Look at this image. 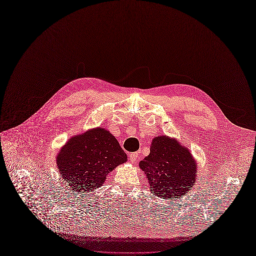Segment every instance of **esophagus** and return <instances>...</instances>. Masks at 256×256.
Here are the masks:
<instances>
[{
	"instance_id": "34e87169",
	"label": "esophagus",
	"mask_w": 256,
	"mask_h": 256,
	"mask_svg": "<svg viewBox=\"0 0 256 256\" xmlns=\"http://www.w3.org/2000/svg\"><path fill=\"white\" fill-rule=\"evenodd\" d=\"M129 158H130V161L132 162V163H134V162H136V160H137V158H138V154L137 153H131L130 155H129Z\"/></svg>"
}]
</instances>
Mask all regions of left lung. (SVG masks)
Wrapping results in <instances>:
<instances>
[{
	"label": "left lung",
	"instance_id": "1",
	"mask_svg": "<svg viewBox=\"0 0 256 256\" xmlns=\"http://www.w3.org/2000/svg\"><path fill=\"white\" fill-rule=\"evenodd\" d=\"M150 191L163 199L181 198L194 185L196 161L176 139L158 136L152 140L150 154L139 163Z\"/></svg>",
	"mask_w": 256,
	"mask_h": 256
}]
</instances>
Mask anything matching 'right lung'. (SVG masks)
Listing matches in <instances>:
<instances>
[{"label": "right lung", "instance_id": "1", "mask_svg": "<svg viewBox=\"0 0 256 256\" xmlns=\"http://www.w3.org/2000/svg\"><path fill=\"white\" fill-rule=\"evenodd\" d=\"M56 160L64 181L79 194L102 186L108 173L127 161V155L117 139L99 127L71 137Z\"/></svg>", "mask_w": 256, "mask_h": 256}]
</instances>
